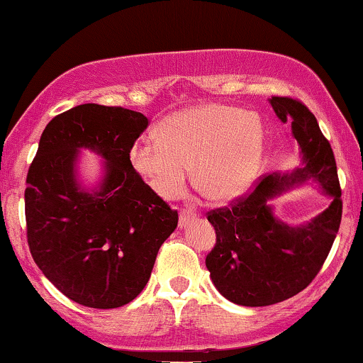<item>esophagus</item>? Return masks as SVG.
<instances>
[{
	"label": "esophagus",
	"mask_w": 363,
	"mask_h": 363,
	"mask_svg": "<svg viewBox=\"0 0 363 363\" xmlns=\"http://www.w3.org/2000/svg\"><path fill=\"white\" fill-rule=\"evenodd\" d=\"M198 213L196 211H189V210H181V213H179V225L181 227H184V225L189 222V220H194L198 218Z\"/></svg>",
	"instance_id": "34e87169"
}]
</instances>
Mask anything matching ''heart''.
Segmentation results:
<instances>
[{
	"label": "heart",
	"mask_w": 363,
	"mask_h": 363,
	"mask_svg": "<svg viewBox=\"0 0 363 363\" xmlns=\"http://www.w3.org/2000/svg\"><path fill=\"white\" fill-rule=\"evenodd\" d=\"M261 123L242 109L206 104L162 121L157 140L131 150V165L164 199L184 193L194 167L198 189L211 201H232L249 189L262 160Z\"/></svg>",
	"instance_id": "obj_1"
}]
</instances>
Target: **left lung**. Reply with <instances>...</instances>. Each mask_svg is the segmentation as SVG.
Returning <instances> with one entry per match:
<instances>
[{
  "label": "left lung",
  "mask_w": 363,
  "mask_h": 363,
  "mask_svg": "<svg viewBox=\"0 0 363 363\" xmlns=\"http://www.w3.org/2000/svg\"><path fill=\"white\" fill-rule=\"evenodd\" d=\"M269 102L278 118L290 123L303 167L290 176L259 177L252 191L206 213L216 234L206 256L211 280L225 298L247 307L272 306L307 289L331 251L343 213L335 153L315 116L298 99L273 95ZM311 177L333 196L328 210L302 228L274 219L265 199Z\"/></svg>",
  "instance_id": "1"
}]
</instances>
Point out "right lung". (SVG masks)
I'll return each instance as SVG.
<instances>
[{
  "label": "right lung",
  "instance_id": "right-lung-1",
  "mask_svg": "<svg viewBox=\"0 0 363 363\" xmlns=\"http://www.w3.org/2000/svg\"><path fill=\"white\" fill-rule=\"evenodd\" d=\"M148 118L124 107L82 104L44 129L27 174V242L40 272L61 294L94 309L126 306L145 289L179 215L131 165ZM78 147L108 162L101 189L74 179Z\"/></svg>",
  "mask_w": 363,
  "mask_h": 363
}]
</instances>
